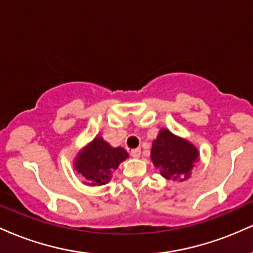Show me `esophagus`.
I'll list each match as a JSON object with an SVG mask.
<instances>
[{
  "label": "esophagus",
  "mask_w": 253,
  "mask_h": 253,
  "mask_svg": "<svg viewBox=\"0 0 253 253\" xmlns=\"http://www.w3.org/2000/svg\"><path fill=\"white\" fill-rule=\"evenodd\" d=\"M130 156H132L133 158H139V157H140V149H133L130 151Z\"/></svg>",
  "instance_id": "obj_1"
}]
</instances>
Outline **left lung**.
<instances>
[{
	"label": "left lung",
	"instance_id": "left-lung-1",
	"mask_svg": "<svg viewBox=\"0 0 253 253\" xmlns=\"http://www.w3.org/2000/svg\"><path fill=\"white\" fill-rule=\"evenodd\" d=\"M199 156L193 144L165 128L161 129L151 149V159L155 167L162 176L172 181H187Z\"/></svg>",
	"mask_w": 253,
	"mask_h": 253
}]
</instances>
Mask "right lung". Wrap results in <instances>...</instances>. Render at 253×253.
<instances>
[{"label": "right lung", "instance_id": "obj_1", "mask_svg": "<svg viewBox=\"0 0 253 253\" xmlns=\"http://www.w3.org/2000/svg\"><path fill=\"white\" fill-rule=\"evenodd\" d=\"M128 157L123 147H112L102 136H96L75 159V169L89 185H102L109 182L112 172Z\"/></svg>", "mask_w": 253, "mask_h": 253}]
</instances>
